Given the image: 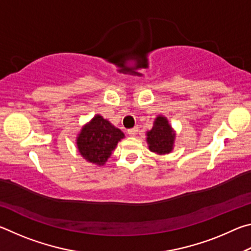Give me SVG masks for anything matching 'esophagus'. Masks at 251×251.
Wrapping results in <instances>:
<instances>
[{
  "label": "esophagus",
  "mask_w": 251,
  "mask_h": 251,
  "mask_svg": "<svg viewBox=\"0 0 251 251\" xmlns=\"http://www.w3.org/2000/svg\"><path fill=\"white\" fill-rule=\"evenodd\" d=\"M127 133H128L129 136H136L138 133V128H137V127H134V128H130V129L127 130Z\"/></svg>",
  "instance_id": "obj_1"
}]
</instances>
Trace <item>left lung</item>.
<instances>
[{"instance_id":"left-lung-1","label":"left lung","mask_w":251,"mask_h":251,"mask_svg":"<svg viewBox=\"0 0 251 251\" xmlns=\"http://www.w3.org/2000/svg\"><path fill=\"white\" fill-rule=\"evenodd\" d=\"M175 134L173 133L168 121L163 116H158L154 123V127L147 131V143L150 151L156 154H168L173 150Z\"/></svg>"}]
</instances>
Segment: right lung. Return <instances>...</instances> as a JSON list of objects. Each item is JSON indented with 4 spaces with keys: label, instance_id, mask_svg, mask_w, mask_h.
I'll list each match as a JSON object with an SVG mask.
<instances>
[{
    "label": "right lung",
    "instance_id": "obj_1",
    "mask_svg": "<svg viewBox=\"0 0 251 251\" xmlns=\"http://www.w3.org/2000/svg\"><path fill=\"white\" fill-rule=\"evenodd\" d=\"M124 133L114 127L100 115H96L85 125L77 137V147L85 159L93 164L104 165Z\"/></svg>",
    "mask_w": 251,
    "mask_h": 251
}]
</instances>
